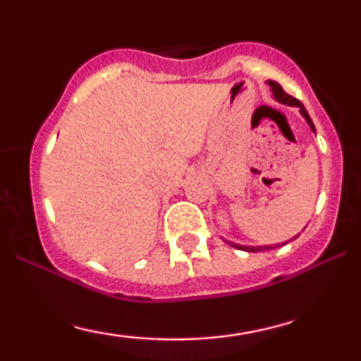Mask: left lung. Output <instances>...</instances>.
Here are the masks:
<instances>
[{
    "mask_svg": "<svg viewBox=\"0 0 361 361\" xmlns=\"http://www.w3.org/2000/svg\"><path fill=\"white\" fill-rule=\"evenodd\" d=\"M270 82V86H271V90H273V93H275V98L279 102H281V103H287V105H295V106H299L300 109V111H302V115H304L305 117V120H307L309 122V126H310V128H312L314 132H316V127H314V123H312V120H310V117H309V114H307V110L304 109V105H302V103L297 100V98H293V97H290V94H287L283 91V88H281V86L279 85V82H275V81H268ZM231 246L233 247H235V250H243V251H247V252H255V251H264V250H275V247H280V246H283V244H273V246H261V247H250V246H239V244H233V243H229Z\"/></svg>",
    "mask_w": 361,
    "mask_h": 361,
    "instance_id": "1",
    "label": "left lung"
}]
</instances>
